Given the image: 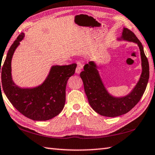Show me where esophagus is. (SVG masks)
Masks as SVG:
<instances>
[{
    "label": "esophagus",
    "instance_id": "obj_1",
    "mask_svg": "<svg viewBox=\"0 0 155 155\" xmlns=\"http://www.w3.org/2000/svg\"><path fill=\"white\" fill-rule=\"evenodd\" d=\"M81 69H82V67L81 66H78L76 69H75V72H76L77 74H80L81 71Z\"/></svg>",
    "mask_w": 155,
    "mask_h": 155
}]
</instances>
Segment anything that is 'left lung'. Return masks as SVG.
<instances>
[{"label":"left lung","mask_w":155,"mask_h":155,"mask_svg":"<svg viewBox=\"0 0 155 155\" xmlns=\"http://www.w3.org/2000/svg\"><path fill=\"white\" fill-rule=\"evenodd\" d=\"M117 40H125L133 42L139 46L141 59L142 71L135 86L128 94L121 97H115L109 93L103 82L99 72V67L94 61L85 64L80 77L84 83L85 94L92 109L99 115L115 117L125 114L131 110L145 92L149 78V65L144 52L143 46L133 32L123 28L121 36Z\"/></svg>","instance_id":"obj_1"}]
</instances>
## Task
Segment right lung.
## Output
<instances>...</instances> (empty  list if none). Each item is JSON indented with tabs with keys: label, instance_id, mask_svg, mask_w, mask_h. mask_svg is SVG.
Wrapping results in <instances>:
<instances>
[{
	"label": "right lung",
	"instance_id": "right-lung-1",
	"mask_svg": "<svg viewBox=\"0 0 155 155\" xmlns=\"http://www.w3.org/2000/svg\"><path fill=\"white\" fill-rule=\"evenodd\" d=\"M24 38L25 34H20L6 55L1 72L2 89L20 113L34 121H46L60 114L64 109L67 81L74 74L77 64L52 66L42 84L34 87L18 86L12 78L11 62L14 53Z\"/></svg>",
	"mask_w": 155,
	"mask_h": 155
}]
</instances>
